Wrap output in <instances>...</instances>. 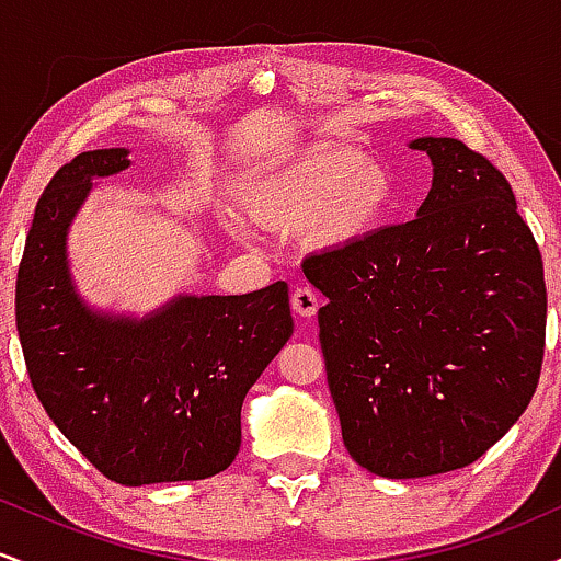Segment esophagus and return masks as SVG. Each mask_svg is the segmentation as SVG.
Masks as SVG:
<instances>
[{"instance_id":"obj_1","label":"esophagus","mask_w":561,"mask_h":561,"mask_svg":"<svg viewBox=\"0 0 561 561\" xmlns=\"http://www.w3.org/2000/svg\"><path fill=\"white\" fill-rule=\"evenodd\" d=\"M293 311L300 319H313L319 311V295L311 287H298L293 293Z\"/></svg>"}]
</instances>
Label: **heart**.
<instances>
[{
	"instance_id": "obj_1",
	"label": "heart",
	"mask_w": 561,
	"mask_h": 561,
	"mask_svg": "<svg viewBox=\"0 0 561 561\" xmlns=\"http://www.w3.org/2000/svg\"><path fill=\"white\" fill-rule=\"evenodd\" d=\"M396 176L343 141H308L242 179L240 203L255 224L300 229L313 250H347L377 234L396 205ZM237 240L253 242L248 221L229 214Z\"/></svg>"
}]
</instances>
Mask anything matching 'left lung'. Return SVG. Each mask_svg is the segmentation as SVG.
<instances>
[{"label": "left lung", "instance_id": "left-lung-1", "mask_svg": "<svg viewBox=\"0 0 561 561\" xmlns=\"http://www.w3.org/2000/svg\"><path fill=\"white\" fill-rule=\"evenodd\" d=\"M416 218L311 255L319 340L347 454L388 480L480 459L523 416L546 340L543 261L504 173L459 139L420 137Z\"/></svg>", "mask_w": 561, "mask_h": 561}]
</instances>
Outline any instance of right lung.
<instances>
[{"instance_id":"obj_1","label":"right lung","mask_w":561,"mask_h":561,"mask_svg":"<svg viewBox=\"0 0 561 561\" xmlns=\"http://www.w3.org/2000/svg\"><path fill=\"white\" fill-rule=\"evenodd\" d=\"M126 147L81 152L36 203L15 321L38 401L121 485L205 480L234 461L242 401L293 337L285 282L248 295L179 293L147 313L92 306L68 234L96 182L131 169Z\"/></svg>"}]
</instances>
